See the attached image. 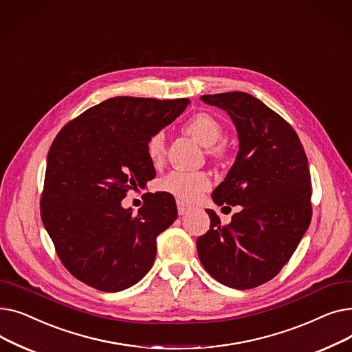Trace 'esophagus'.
<instances>
[{"instance_id": "34e87169", "label": "esophagus", "mask_w": 352, "mask_h": 352, "mask_svg": "<svg viewBox=\"0 0 352 352\" xmlns=\"http://www.w3.org/2000/svg\"><path fill=\"white\" fill-rule=\"evenodd\" d=\"M177 210H178V214H179V215H184V214H187V211L190 210V207H188L187 204H184L182 201H177Z\"/></svg>"}]
</instances>
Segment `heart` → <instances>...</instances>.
<instances>
[{
	"label": "heart",
	"mask_w": 352,
	"mask_h": 352,
	"mask_svg": "<svg viewBox=\"0 0 352 352\" xmlns=\"http://www.w3.org/2000/svg\"><path fill=\"white\" fill-rule=\"evenodd\" d=\"M184 131L190 134L201 145L208 146V153L214 158L224 157V148L215 145L223 137V124L210 113H197L191 116L186 124ZM146 154L154 164L162 161L165 155V135L162 131L155 133L146 142ZM211 186V181L204 173L173 171L164 177L160 182L162 191L170 192L184 201H194Z\"/></svg>",
	"instance_id": "b5f03b06"
}]
</instances>
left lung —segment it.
Instances as JSON below:
<instances>
[{
	"mask_svg": "<svg viewBox=\"0 0 352 352\" xmlns=\"http://www.w3.org/2000/svg\"><path fill=\"white\" fill-rule=\"evenodd\" d=\"M201 100L227 111L239 151L226 179L212 192L218 206H241L230 224L212 210L210 230L197 251L218 283L250 289L272 280L289 261L312 217L311 177L304 146L294 128L247 92Z\"/></svg>",
	"mask_w": 352,
	"mask_h": 352,
	"instance_id": "8db88e82",
	"label": "left lung"
}]
</instances>
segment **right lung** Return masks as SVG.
Returning <instances> with one entry per match:
<instances>
[{"mask_svg":"<svg viewBox=\"0 0 352 352\" xmlns=\"http://www.w3.org/2000/svg\"><path fill=\"white\" fill-rule=\"evenodd\" d=\"M188 102L109 98L67 122L52 141L41 219L63 265L81 283L118 292L151 270L157 236L177 218L175 199L146 192L135 215L121 201L155 177L146 142Z\"/></svg>","mask_w":352,"mask_h":352,"instance_id":"add662e5","label":"right lung"}]
</instances>
